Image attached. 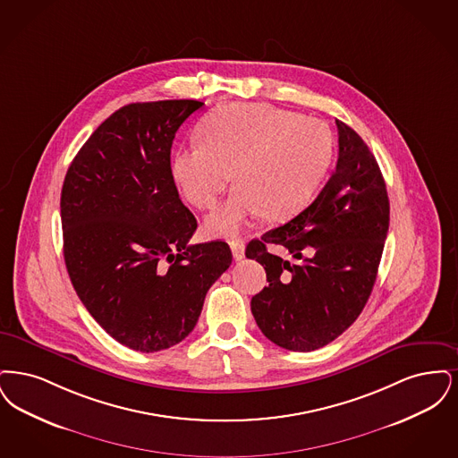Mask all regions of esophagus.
Wrapping results in <instances>:
<instances>
[{
    "label": "esophagus",
    "mask_w": 458,
    "mask_h": 458,
    "mask_svg": "<svg viewBox=\"0 0 458 458\" xmlns=\"http://www.w3.org/2000/svg\"><path fill=\"white\" fill-rule=\"evenodd\" d=\"M231 251H233V257L234 259H244V242H242V239H233L231 242Z\"/></svg>",
    "instance_id": "esophagus-1"
}]
</instances>
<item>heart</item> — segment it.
Masks as SVG:
<instances>
[{
    "label": "heart",
    "instance_id": "heart-1",
    "mask_svg": "<svg viewBox=\"0 0 458 458\" xmlns=\"http://www.w3.org/2000/svg\"><path fill=\"white\" fill-rule=\"evenodd\" d=\"M199 139L174 152L173 178L184 199L208 210L236 171L241 186L207 219L208 233L225 238L261 212L270 219L294 216L334 157V137L323 121L267 104L220 106L199 124Z\"/></svg>",
    "mask_w": 458,
    "mask_h": 458
}]
</instances>
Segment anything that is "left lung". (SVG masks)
I'll use <instances>...</instances> for the list:
<instances>
[{
	"instance_id": "left-lung-1",
	"label": "left lung",
	"mask_w": 458,
	"mask_h": 458,
	"mask_svg": "<svg viewBox=\"0 0 458 458\" xmlns=\"http://www.w3.org/2000/svg\"><path fill=\"white\" fill-rule=\"evenodd\" d=\"M335 173L294 219L246 246L268 285L251 299L263 335L294 352L319 349L344 334L373 291L390 224V203L378 162L342 121ZM276 243L295 259L266 250Z\"/></svg>"
}]
</instances>
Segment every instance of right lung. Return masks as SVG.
Segmentation results:
<instances>
[{
	"mask_svg": "<svg viewBox=\"0 0 458 458\" xmlns=\"http://www.w3.org/2000/svg\"><path fill=\"white\" fill-rule=\"evenodd\" d=\"M201 106L181 99L121 107L83 143L63 182L70 280L92 318L140 352L188 337L207 291L233 261L224 241L190 244L197 219L171 171L176 131Z\"/></svg>",
	"mask_w": 458,
	"mask_h": 458,
	"instance_id": "obj_1",
	"label": "right lung"
}]
</instances>
